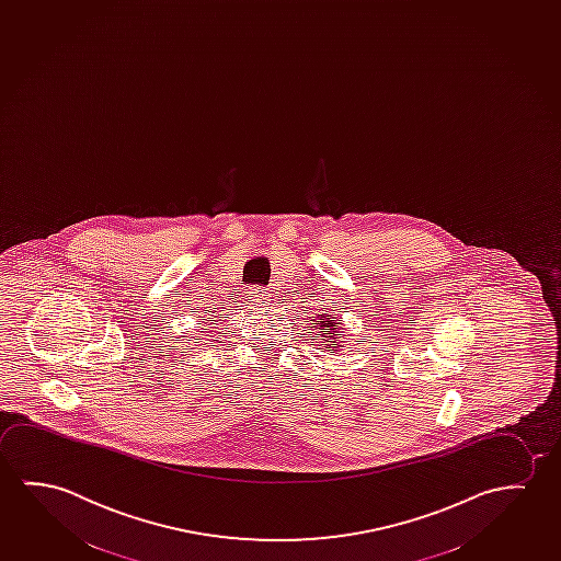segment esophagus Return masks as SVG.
I'll use <instances>...</instances> for the list:
<instances>
[{"label": "esophagus", "mask_w": 561, "mask_h": 561, "mask_svg": "<svg viewBox=\"0 0 561 561\" xmlns=\"http://www.w3.org/2000/svg\"><path fill=\"white\" fill-rule=\"evenodd\" d=\"M251 293V301L254 302V305H266L268 302V295H266V291L264 289H252Z\"/></svg>", "instance_id": "1"}]
</instances>
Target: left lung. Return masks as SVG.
<instances>
[{
    "instance_id": "8db88e82",
    "label": "left lung",
    "mask_w": 561,
    "mask_h": 561,
    "mask_svg": "<svg viewBox=\"0 0 561 561\" xmlns=\"http://www.w3.org/2000/svg\"><path fill=\"white\" fill-rule=\"evenodd\" d=\"M318 320H320V328L318 330H322V332H318L317 335H322L325 337L324 345L325 351H330V353H335V351L340 350L342 345H340V337L343 335L342 322L340 320H333V314H328L325 317L324 312L322 314H318ZM314 328V325H312Z\"/></svg>"
}]
</instances>
